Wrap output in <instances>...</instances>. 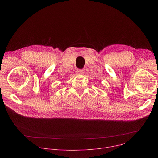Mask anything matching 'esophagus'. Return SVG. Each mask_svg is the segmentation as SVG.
I'll list each match as a JSON object with an SVG mask.
<instances>
[{"label":"esophagus","mask_w":158,"mask_h":158,"mask_svg":"<svg viewBox=\"0 0 158 158\" xmlns=\"http://www.w3.org/2000/svg\"><path fill=\"white\" fill-rule=\"evenodd\" d=\"M76 72L78 75H82V74H83V73H84L83 70H82V69H77Z\"/></svg>","instance_id":"esophagus-1"}]
</instances>
